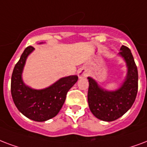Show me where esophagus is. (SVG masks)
<instances>
[{
	"instance_id": "esophagus-1",
	"label": "esophagus",
	"mask_w": 147,
	"mask_h": 147,
	"mask_svg": "<svg viewBox=\"0 0 147 147\" xmlns=\"http://www.w3.org/2000/svg\"><path fill=\"white\" fill-rule=\"evenodd\" d=\"M87 75H88V73H87V71H86V69L85 68H82V69H78V76L79 78H86Z\"/></svg>"
}]
</instances>
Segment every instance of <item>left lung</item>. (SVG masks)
<instances>
[{
	"label": "left lung",
	"instance_id": "8db88e82",
	"mask_svg": "<svg viewBox=\"0 0 147 147\" xmlns=\"http://www.w3.org/2000/svg\"><path fill=\"white\" fill-rule=\"evenodd\" d=\"M126 62V78L119 88L110 91L102 88L92 77H88V102L90 111L100 120L111 122L123 116L133 106L138 90V71L131 51L122 45L119 52Z\"/></svg>",
	"mask_w": 147,
	"mask_h": 147
}]
</instances>
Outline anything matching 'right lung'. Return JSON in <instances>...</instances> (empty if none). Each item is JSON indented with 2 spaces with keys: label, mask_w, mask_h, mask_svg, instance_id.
<instances>
[{
  "label": "right lung",
  "mask_w": 147,
  "mask_h": 147,
  "mask_svg": "<svg viewBox=\"0 0 147 147\" xmlns=\"http://www.w3.org/2000/svg\"><path fill=\"white\" fill-rule=\"evenodd\" d=\"M34 50L32 46L24 49L14 66L11 76V96L18 109L24 116L31 120L44 122L59 113L67 92L76 84L78 76L74 75L59 78L50 86L41 89L27 86L23 81L22 73L27 59Z\"/></svg>",
  "instance_id": "right-lung-1"
}]
</instances>
